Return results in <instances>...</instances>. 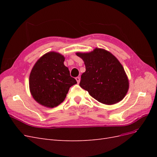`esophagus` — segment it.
Returning a JSON list of instances; mask_svg holds the SVG:
<instances>
[{
	"instance_id": "34e87169",
	"label": "esophagus",
	"mask_w": 157,
	"mask_h": 157,
	"mask_svg": "<svg viewBox=\"0 0 157 157\" xmlns=\"http://www.w3.org/2000/svg\"><path fill=\"white\" fill-rule=\"evenodd\" d=\"M76 80H77V83L78 84V83L80 82V77H76Z\"/></svg>"
}]
</instances>
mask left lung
Wrapping results in <instances>:
<instances>
[{
	"label": "left lung",
	"instance_id": "left-lung-1",
	"mask_svg": "<svg viewBox=\"0 0 157 157\" xmlns=\"http://www.w3.org/2000/svg\"><path fill=\"white\" fill-rule=\"evenodd\" d=\"M86 71L81 75L80 86L99 102L106 105L119 102L129 88L122 65L110 52L96 48L90 53H77Z\"/></svg>",
	"mask_w": 157,
	"mask_h": 157
}]
</instances>
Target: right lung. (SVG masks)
Segmentation results:
<instances>
[{"mask_svg": "<svg viewBox=\"0 0 157 157\" xmlns=\"http://www.w3.org/2000/svg\"><path fill=\"white\" fill-rule=\"evenodd\" d=\"M64 57L56 52L46 54L36 61L29 76L32 96L40 105L54 107L62 103L69 88L77 84L64 65Z\"/></svg>", "mask_w": 157, "mask_h": 157, "instance_id": "1", "label": "right lung"}]
</instances>
